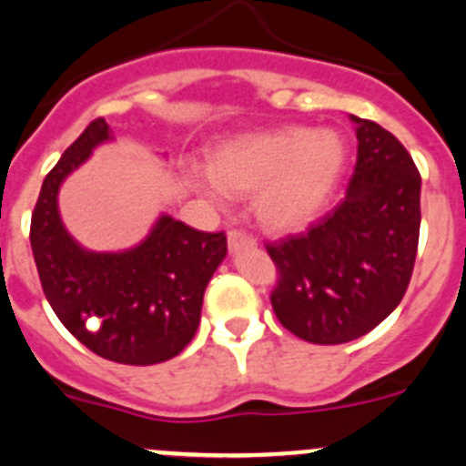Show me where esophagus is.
<instances>
[{"label": "esophagus", "mask_w": 466, "mask_h": 466, "mask_svg": "<svg viewBox=\"0 0 466 466\" xmlns=\"http://www.w3.org/2000/svg\"><path fill=\"white\" fill-rule=\"evenodd\" d=\"M228 246H229V252H237L241 250V248L255 246V238H252V234L243 232V229H229Z\"/></svg>", "instance_id": "1"}]
</instances>
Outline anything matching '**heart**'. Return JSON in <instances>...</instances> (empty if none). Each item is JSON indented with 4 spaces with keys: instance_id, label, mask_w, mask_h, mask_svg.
<instances>
[{
    "instance_id": "obj_1",
    "label": "heart",
    "mask_w": 466,
    "mask_h": 466,
    "mask_svg": "<svg viewBox=\"0 0 466 466\" xmlns=\"http://www.w3.org/2000/svg\"><path fill=\"white\" fill-rule=\"evenodd\" d=\"M345 139L331 128L255 130L209 150L196 182L214 198L252 194L257 220L270 232H295L324 209L345 168Z\"/></svg>"
}]
</instances>
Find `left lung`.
I'll list each match as a JSON object with an SVG mask.
<instances>
[{
    "instance_id": "8db88e82",
    "label": "left lung",
    "mask_w": 466,
    "mask_h": 466,
    "mask_svg": "<svg viewBox=\"0 0 466 466\" xmlns=\"http://www.w3.org/2000/svg\"><path fill=\"white\" fill-rule=\"evenodd\" d=\"M356 121L359 155L347 196L307 232L266 250L277 268L272 311L293 336L340 345L372 331L410 284L421 223V176L403 144Z\"/></svg>"
}]
</instances>
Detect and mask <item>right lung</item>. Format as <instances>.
Wrapping results in <instances>:
<instances>
[{
  "mask_svg": "<svg viewBox=\"0 0 466 466\" xmlns=\"http://www.w3.org/2000/svg\"><path fill=\"white\" fill-rule=\"evenodd\" d=\"M106 139L110 128L98 116L46 173L31 216L33 259L54 313L89 351L124 365L164 363L196 336L228 237L162 216L133 250H83L65 229L56 198L65 177Z\"/></svg>",
  "mask_w": 466,
  "mask_h": 466,
  "instance_id": "1",
  "label": "right lung"
}]
</instances>
